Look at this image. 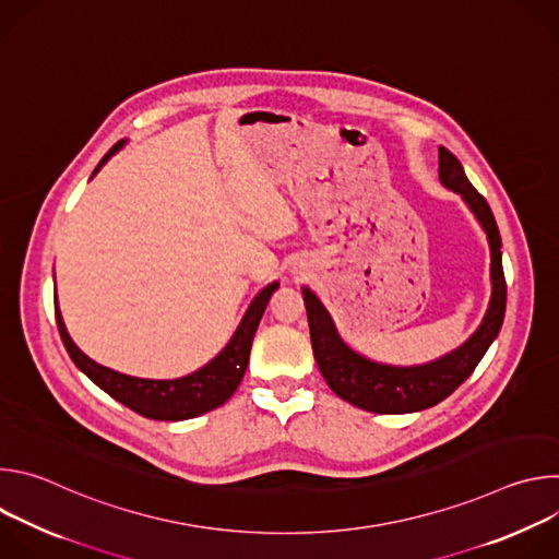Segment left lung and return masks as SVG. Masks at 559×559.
<instances>
[{"mask_svg":"<svg viewBox=\"0 0 559 559\" xmlns=\"http://www.w3.org/2000/svg\"><path fill=\"white\" fill-rule=\"evenodd\" d=\"M440 181L462 194L475 218L483 223L491 248V302L477 332L449 356L420 367H389L352 352L338 336L328 309L307 287L302 289L313 358L330 389L349 405L373 414H412L429 409L451 395L477 367L500 334L507 309L502 272V238L487 199L466 179L457 156L440 147Z\"/></svg>","mask_w":559,"mask_h":559,"instance_id":"8db88e82","label":"left lung"}]
</instances>
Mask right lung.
I'll use <instances>...</instances> for the list:
<instances>
[{
  "instance_id": "add662e5",
  "label": "right lung",
  "mask_w": 559,
  "mask_h": 559,
  "mask_svg": "<svg viewBox=\"0 0 559 559\" xmlns=\"http://www.w3.org/2000/svg\"><path fill=\"white\" fill-rule=\"evenodd\" d=\"M126 141L115 143L106 156L95 168V175L102 170V166L108 158L123 147ZM278 289V283L267 285L248 307L241 325H238L236 334L227 343V347L203 369L179 378V380H145V378H132L123 376L119 371H112L108 367H102L99 362L91 360L82 349H79L72 338L66 332V325L61 321L59 307L55 305V318L59 336L63 341L66 352L70 354L72 362L82 369L97 386H102L115 401L132 409L134 414L150 418V420H188L197 418L201 414H207L216 407H221L227 397L241 384L243 373L250 362V349L257 334V328L263 318V311L272 298V294Z\"/></svg>"
}]
</instances>
